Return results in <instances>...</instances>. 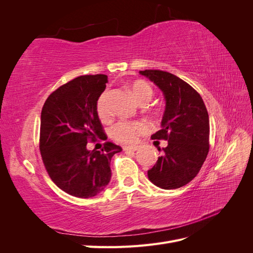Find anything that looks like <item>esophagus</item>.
I'll list each match as a JSON object with an SVG mask.
<instances>
[{"mask_svg": "<svg viewBox=\"0 0 253 253\" xmlns=\"http://www.w3.org/2000/svg\"><path fill=\"white\" fill-rule=\"evenodd\" d=\"M139 149L138 145H126V147H124V151L126 152H135Z\"/></svg>", "mask_w": 253, "mask_h": 253, "instance_id": "esophagus-1", "label": "esophagus"}]
</instances>
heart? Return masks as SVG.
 Wrapping results in <instances>:
<instances>
[{"label":"heart","mask_w":253,"mask_h":253,"mask_svg":"<svg viewBox=\"0 0 253 253\" xmlns=\"http://www.w3.org/2000/svg\"><path fill=\"white\" fill-rule=\"evenodd\" d=\"M131 88L139 104L142 102H148L152 98L153 89L148 82L143 80H137L131 84ZM109 91L104 90L99 96L96 110L100 119H106L110 116L109 109ZM145 129V126L141 122H119L112 128V135L115 139L122 143H132L137 139V136L142 133Z\"/></svg>","instance_id":"heart-1"}]
</instances>
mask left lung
Returning <instances> with one entry per match:
<instances>
[{
	"mask_svg": "<svg viewBox=\"0 0 253 253\" xmlns=\"http://www.w3.org/2000/svg\"><path fill=\"white\" fill-rule=\"evenodd\" d=\"M139 74L156 84L166 100L162 129L152 139H165L168 145L148 177L162 189L180 188L195 177L208 155V112L201 95L177 76L157 70Z\"/></svg>",
	"mask_w": 253,
	"mask_h": 253,
	"instance_id": "8db88e82",
	"label": "left lung"
}]
</instances>
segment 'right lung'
Returning <instances> with one entry per match:
<instances>
[{
	"label": "right lung",
	"instance_id": "add662e5",
	"mask_svg": "<svg viewBox=\"0 0 253 253\" xmlns=\"http://www.w3.org/2000/svg\"><path fill=\"white\" fill-rule=\"evenodd\" d=\"M106 75H85L60 86L41 113L40 152L49 177L67 194L89 198L109 185L111 160L122 149L105 142L101 151L87 150L89 140L104 135L96 103L105 89Z\"/></svg>",
	"mask_w": 253,
	"mask_h": 253
}]
</instances>
